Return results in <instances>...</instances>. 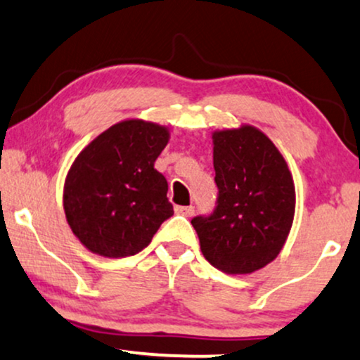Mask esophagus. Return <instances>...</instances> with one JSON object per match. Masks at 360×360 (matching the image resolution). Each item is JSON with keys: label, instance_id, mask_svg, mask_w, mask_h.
I'll list each match as a JSON object with an SVG mask.
<instances>
[{"label": "esophagus", "instance_id": "obj_1", "mask_svg": "<svg viewBox=\"0 0 360 360\" xmlns=\"http://www.w3.org/2000/svg\"><path fill=\"white\" fill-rule=\"evenodd\" d=\"M176 212L181 214V216L191 217L194 214V207L193 206H176Z\"/></svg>", "mask_w": 360, "mask_h": 360}]
</instances>
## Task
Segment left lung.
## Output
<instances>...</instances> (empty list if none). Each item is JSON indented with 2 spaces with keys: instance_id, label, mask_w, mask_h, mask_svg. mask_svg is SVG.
<instances>
[{
  "instance_id": "8db88e82",
  "label": "left lung",
  "mask_w": 360,
  "mask_h": 360,
  "mask_svg": "<svg viewBox=\"0 0 360 360\" xmlns=\"http://www.w3.org/2000/svg\"><path fill=\"white\" fill-rule=\"evenodd\" d=\"M217 206L194 217L202 256L226 274H251L284 248L295 212V188L276 144L251 124L212 133Z\"/></svg>"
}]
</instances>
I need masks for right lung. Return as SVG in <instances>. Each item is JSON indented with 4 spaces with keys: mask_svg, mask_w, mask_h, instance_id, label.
Masks as SVG:
<instances>
[{
    "mask_svg": "<svg viewBox=\"0 0 360 360\" xmlns=\"http://www.w3.org/2000/svg\"><path fill=\"white\" fill-rule=\"evenodd\" d=\"M169 136V127L131 117L103 131L72 161L63 207L88 251L109 259L134 256L174 214L166 177L154 169Z\"/></svg>",
    "mask_w": 360,
    "mask_h": 360,
    "instance_id": "right-lung-1",
    "label": "right lung"
}]
</instances>
